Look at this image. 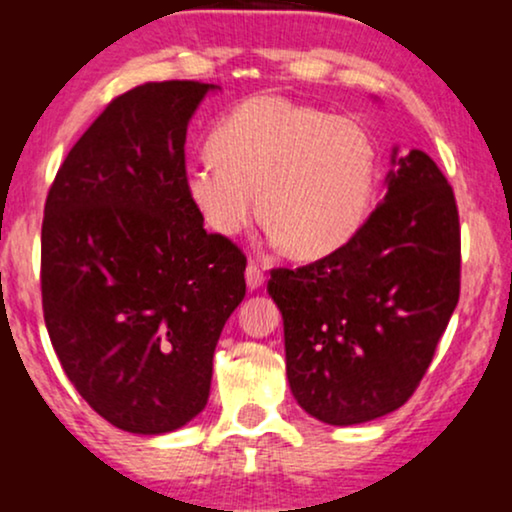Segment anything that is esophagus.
<instances>
[{"instance_id":"esophagus-1","label":"esophagus","mask_w":512,"mask_h":512,"mask_svg":"<svg viewBox=\"0 0 512 512\" xmlns=\"http://www.w3.org/2000/svg\"><path fill=\"white\" fill-rule=\"evenodd\" d=\"M245 281H248L250 291L260 289V286L264 284V272H262L260 264H255V262L248 264V269H245Z\"/></svg>"}]
</instances>
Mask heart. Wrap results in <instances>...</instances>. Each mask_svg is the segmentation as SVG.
<instances>
[{
  "label": "heart",
  "instance_id": "b5f03b06",
  "mask_svg": "<svg viewBox=\"0 0 512 512\" xmlns=\"http://www.w3.org/2000/svg\"><path fill=\"white\" fill-rule=\"evenodd\" d=\"M209 156L182 178L202 221L219 236H238L260 204L262 226L293 260L344 248L373 207V137L361 122L313 105L248 98L211 129Z\"/></svg>",
  "mask_w": 512,
  "mask_h": 512
}]
</instances>
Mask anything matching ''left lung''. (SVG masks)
<instances>
[{"mask_svg": "<svg viewBox=\"0 0 512 512\" xmlns=\"http://www.w3.org/2000/svg\"><path fill=\"white\" fill-rule=\"evenodd\" d=\"M460 214L431 156L411 149L385 202L344 248L272 269L284 317L286 375L315 419L351 426L414 395L460 301Z\"/></svg>", "mask_w": 512, "mask_h": 512, "instance_id": "left-lung-1", "label": "left lung"}]
</instances>
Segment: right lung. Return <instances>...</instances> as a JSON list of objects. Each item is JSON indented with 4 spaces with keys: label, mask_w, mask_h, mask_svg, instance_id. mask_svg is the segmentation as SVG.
Wrapping results in <instances>:
<instances>
[{
    "label": "right lung",
    "mask_w": 512,
    "mask_h": 512,
    "mask_svg": "<svg viewBox=\"0 0 512 512\" xmlns=\"http://www.w3.org/2000/svg\"><path fill=\"white\" fill-rule=\"evenodd\" d=\"M209 84L149 81L105 105L52 180L40 291L52 349L105 421L156 436L209 399L248 257L185 195L187 122Z\"/></svg>",
    "instance_id": "add662e5"
}]
</instances>
